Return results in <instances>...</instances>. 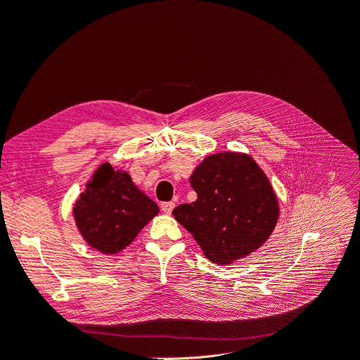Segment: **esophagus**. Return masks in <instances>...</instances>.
I'll use <instances>...</instances> for the list:
<instances>
[{"label":"esophagus","mask_w":360,"mask_h":360,"mask_svg":"<svg viewBox=\"0 0 360 360\" xmlns=\"http://www.w3.org/2000/svg\"><path fill=\"white\" fill-rule=\"evenodd\" d=\"M173 207H175V205H173L172 202H167V203H162V210H163V214H166V215H170V214H172Z\"/></svg>","instance_id":"34e87169"}]
</instances>
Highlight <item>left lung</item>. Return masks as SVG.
Here are the masks:
<instances>
[{
    "instance_id": "8db88e82",
    "label": "left lung",
    "mask_w": 360,
    "mask_h": 360,
    "mask_svg": "<svg viewBox=\"0 0 360 360\" xmlns=\"http://www.w3.org/2000/svg\"><path fill=\"white\" fill-rule=\"evenodd\" d=\"M190 184L197 200L172 214L209 261L229 265L269 240L281 209L267 175L249 154H210L194 169Z\"/></svg>"
}]
</instances>
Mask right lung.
<instances>
[{
    "label": "right lung",
    "mask_w": 360,
    "mask_h": 360,
    "mask_svg": "<svg viewBox=\"0 0 360 360\" xmlns=\"http://www.w3.org/2000/svg\"><path fill=\"white\" fill-rule=\"evenodd\" d=\"M158 210L127 172L103 163L78 195L72 217L78 233L91 249L115 255L135 240Z\"/></svg>",
    "instance_id": "right-lung-1"
}]
</instances>
